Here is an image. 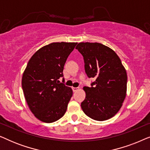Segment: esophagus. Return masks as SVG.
<instances>
[{
    "label": "esophagus",
    "instance_id": "1",
    "mask_svg": "<svg viewBox=\"0 0 150 150\" xmlns=\"http://www.w3.org/2000/svg\"><path fill=\"white\" fill-rule=\"evenodd\" d=\"M79 87H72V90H73L74 92L78 91V90H79Z\"/></svg>",
    "mask_w": 150,
    "mask_h": 150
}]
</instances>
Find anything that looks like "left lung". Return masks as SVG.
<instances>
[{"mask_svg":"<svg viewBox=\"0 0 150 150\" xmlns=\"http://www.w3.org/2000/svg\"><path fill=\"white\" fill-rule=\"evenodd\" d=\"M76 49L83 56L87 76L96 79L91 87H83L82 109L94 120H107L117 113L126 96V69L115 52L100 43L81 42Z\"/></svg>","mask_w":150,"mask_h":150,"instance_id":"1","label":"left lung"}]
</instances>
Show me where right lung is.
Wrapping results in <instances>:
<instances>
[{
    "mask_svg": "<svg viewBox=\"0 0 150 150\" xmlns=\"http://www.w3.org/2000/svg\"><path fill=\"white\" fill-rule=\"evenodd\" d=\"M76 42H54L37 51L28 61L22 79L24 98L36 118L56 122L64 115L72 96L71 87L60 83L63 67Z\"/></svg>",
    "mask_w": 150,
    "mask_h": 150,
    "instance_id": "right-lung-1",
    "label": "right lung"
}]
</instances>
